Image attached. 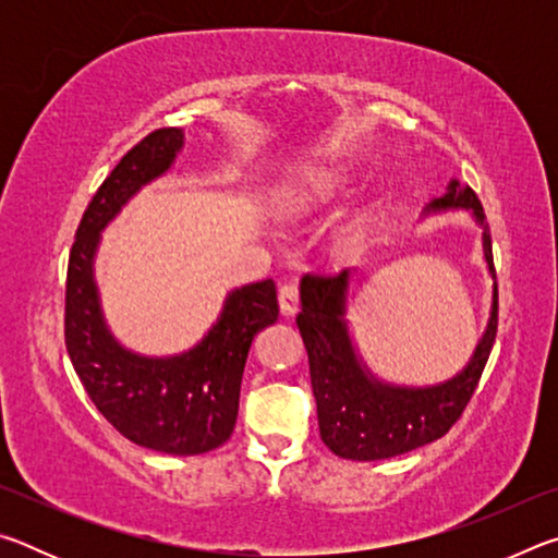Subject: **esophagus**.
I'll return each mask as SVG.
<instances>
[{"label": "esophagus", "mask_w": 558, "mask_h": 558, "mask_svg": "<svg viewBox=\"0 0 558 558\" xmlns=\"http://www.w3.org/2000/svg\"><path fill=\"white\" fill-rule=\"evenodd\" d=\"M278 305H280V315L282 317H292L298 313L300 307V292L295 282H288V286H282L278 292Z\"/></svg>", "instance_id": "1"}]
</instances>
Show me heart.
Masks as SVG:
<instances>
[{
    "label": "heart",
    "instance_id": "b5f03b06",
    "mask_svg": "<svg viewBox=\"0 0 558 558\" xmlns=\"http://www.w3.org/2000/svg\"><path fill=\"white\" fill-rule=\"evenodd\" d=\"M349 184H352V177H349L344 167H325L315 169V172H307L288 189L286 199H282V214H313L339 199V196L349 189Z\"/></svg>",
    "mask_w": 558,
    "mask_h": 558
}]
</instances>
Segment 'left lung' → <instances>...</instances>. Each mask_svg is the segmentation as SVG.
I'll list each match as a JSON object with an SVG mask.
<instances>
[{
  "label": "left lung",
  "mask_w": 558,
  "mask_h": 558,
  "mask_svg": "<svg viewBox=\"0 0 558 558\" xmlns=\"http://www.w3.org/2000/svg\"><path fill=\"white\" fill-rule=\"evenodd\" d=\"M448 211H468L475 221L485 268L495 280L493 241L483 204L456 177L448 182L446 194L426 204L421 219ZM362 270H344L337 278H313L307 286H300L298 327L310 359L319 438L339 458L386 460L438 440L460 418L493 352L497 282H493L485 329L472 347L465 366L446 381L415 386L381 379L359 352L352 329V305L362 288Z\"/></svg>",
  "instance_id": "obj_1"
}]
</instances>
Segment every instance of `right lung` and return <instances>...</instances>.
<instances>
[{
    "mask_svg": "<svg viewBox=\"0 0 558 558\" xmlns=\"http://www.w3.org/2000/svg\"><path fill=\"white\" fill-rule=\"evenodd\" d=\"M182 149V128L155 130L120 159L93 196L69 258L65 349L90 401L122 436L169 456H199L231 438L251 342L278 319L276 282L268 278L229 290L199 342L162 356L120 342L96 278L102 231L174 167Z\"/></svg>",
    "mask_w": 558,
    "mask_h": 558,
    "instance_id": "add662e5",
    "label": "right lung"
}]
</instances>
